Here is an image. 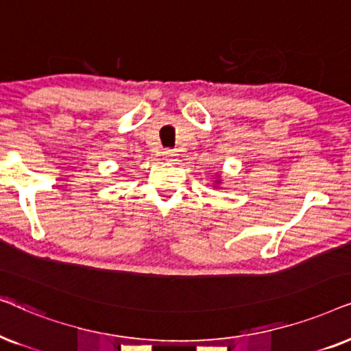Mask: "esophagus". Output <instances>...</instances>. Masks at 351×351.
Listing matches in <instances>:
<instances>
[{"label":"esophagus","mask_w":351,"mask_h":351,"mask_svg":"<svg viewBox=\"0 0 351 351\" xmlns=\"http://www.w3.org/2000/svg\"><path fill=\"white\" fill-rule=\"evenodd\" d=\"M162 156L165 160L173 162V160H176V156H178V154H176L175 149H165V151L162 152Z\"/></svg>","instance_id":"34e87169"}]
</instances>
